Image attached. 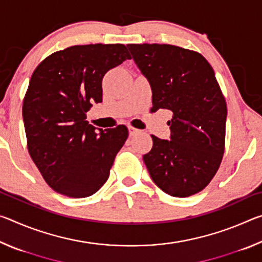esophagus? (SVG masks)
Masks as SVG:
<instances>
[{
  "label": "esophagus",
  "instance_id": "esophagus-1",
  "mask_svg": "<svg viewBox=\"0 0 262 262\" xmlns=\"http://www.w3.org/2000/svg\"><path fill=\"white\" fill-rule=\"evenodd\" d=\"M128 130H129V135H135L137 133H140V129H137V128L132 126H128Z\"/></svg>",
  "mask_w": 262,
  "mask_h": 262
}]
</instances>
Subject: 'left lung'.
<instances>
[{"instance_id": "1", "label": "left lung", "mask_w": 262, "mask_h": 262, "mask_svg": "<svg viewBox=\"0 0 262 262\" xmlns=\"http://www.w3.org/2000/svg\"><path fill=\"white\" fill-rule=\"evenodd\" d=\"M152 91V111H172L171 140L152 137L143 156L149 174L163 192L187 198L214 178L225 147L227 103L200 53L167 43H129Z\"/></svg>"}]
</instances>
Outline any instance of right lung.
<instances>
[{
    "label": "right lung",
    "instance_id": "obj_1",
    "mask_svg": "<svg viewBox=\"0 0 262 262\" xmlns=\"http://www.w3.org/2000/svg\"><path fill=\"white\" fill-rule=\"evenodd\" d=\"M127 59L122 43L76 45L53 53L33 72L23 100L28 149L55 192L86 198L108 179L128 129L98 133L85 119L92 104L103 101L104 75Z\"/></svg>",
    "mask_w": 262,
    "mask_h": 262
}]
</instances>
